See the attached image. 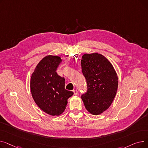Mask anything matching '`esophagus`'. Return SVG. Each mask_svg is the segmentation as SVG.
Here are the masks:
<instances>
[{"label": "esophagus", "mask_w": 148, "mask_h": 148, "mask_svg": "<svg viewBox=\"0 0 148 148\" xmlns=\"http://www.w3.org/2000/svg\"><path fill=\"white\" fill-rule=\"evenodd\" d=\"M73 92H74V94L75 95H78V91H77V90H73Z\"/></svg>", "instance_id": "1"}]
</instances>
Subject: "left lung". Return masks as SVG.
<instances>
[{"instance_id":"8db88e82","label":"left lung","mask_w":148,"mask_h":148,"mask_svg":"<svg viewBox=\"0 0 148 148\" xmlns=\"http://www.w3.org/2000/svg\"><path fill=\"white\" fill-rule=\"evenodd\" d=\"M82 70L88 90L82 95L86 110L94 115L103 113L112 104L118 90V75L110 62L102 54H84Z\"/></svg>"}]
</instances>
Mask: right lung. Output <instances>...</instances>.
I'll list each match as a JSON object with an SVG mask.
<instances>
[{"label":"right lung","instance_id":"right-lung-1","mask_svg":"<svg viewBox=\"0 0 148 148\" xmlns=\"http://www.w3.org/2000/svg\"><path fill=\"white\" fill-rule=\"evenodd\" d=\"M61 62L58 56H45L36 66L30 79V90L35 103L51 116L63 113L68 99L74 94L65 89L64 77L56 71Z\"/></svg>","mask_w":148,"mask_h":148}]
</instances>
